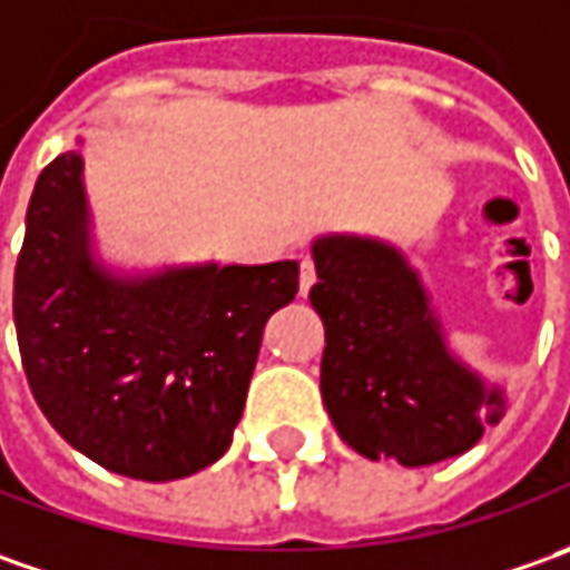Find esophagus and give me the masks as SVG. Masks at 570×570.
I'll list each match as a JSON object with an SVG mask.
<instances>
[{
  "instance_id": "1",
  "label": "esophagus",
  "mask_w": 570,
  "mask_h": 570,
  "mask_svg": "<svg viewBox=\"0 0 570 570\" xmlns=\"http://www.w3.org/2000/svg\"><path fill=\"white\" fill-rule=\"evenodd\" d=\"M318 281V271H315V262L312 258H303V265H299V293H308L312 284Z\"/></svg>"
}]
</instances>
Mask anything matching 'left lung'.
<instances>
[{
	"label": "left lung",
	"mask_w": 570,
	"mask_h": 570,
	"mask_svg": "<svg viewBox=\"0 0 570 570\" xmlns=\"http://www.w3.org/2000/svg\"><path fill=\"white\" fill-rule=\"evenodd\" d=\"M312 258L318 284L308 299L327 344L322 397L341 439L368 461L403 466L470 451L504 416V394L448 353L406 258L356 236H322Z\"/></svg>",
	"instance_id": "1"
}]
</instances>
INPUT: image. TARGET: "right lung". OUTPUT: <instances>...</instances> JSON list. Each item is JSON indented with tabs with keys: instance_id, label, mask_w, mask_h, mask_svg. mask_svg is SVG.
Wrapping results in <instances>:
<instances>
[{
	"instance_id": "right-lung-1",
	"label": "right lung",
	"mask_w": 570,
	"mask_h": 570,
	"mask_svg": "<svg viewBox=\"0 0 570 570\" xmlns=\"http://www.w3.org/2000/svg\"><path fill=\"white\" fill-rule=\"evenodd\" d=\"M81 154L43 167L14 265V331L33 401L85 458L167 482L233 442L267 318L299 265H205L112 277L94 265Z\"/></svg>"
}]
</instances>
